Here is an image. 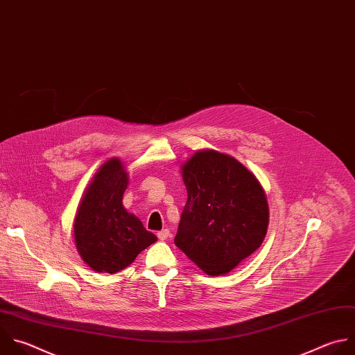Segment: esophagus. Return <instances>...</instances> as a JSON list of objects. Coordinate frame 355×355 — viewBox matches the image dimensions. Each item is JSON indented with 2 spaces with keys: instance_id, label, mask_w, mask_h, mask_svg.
I'll return each instance as SVG.
<instances>
[{
  "instance_id": "34e87169",
  "label": "esophagus",
  "mask_w": 355,
  "mask_h": 355,
  "mask_svg": "<svg viewBox=\"0 0 355 355\" xmlns=\"http://www.w3.org/2000/svg\"><path fill=\"white\" fill-rule=\"evenodd\" d=\"M168 235H170V230H168V228H164V230H162V231H159V232H157V237H159V240H160V241L167 240Z\"/></svg>"
}]
</instances>
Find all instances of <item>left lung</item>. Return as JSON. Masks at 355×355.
I'll return each mask as SVG.
<instances>
[{
    "label": "left lung",
    "instance_id": "obj_1",
    "mask_svg": "<svg viewBox=\"0 0 355 355\" xmlns=\"http://www.w3.org/2000/svg\"><path fill=\"white\" fill-rule=\"evenodd\" d=\"M182 180L188 200L174 243L206 275H227L265 240V191L239 160L216 150L196 152Z\"/></svg>",
    "mask_w": 355,
    "mask_h": 355
}]
</instances>
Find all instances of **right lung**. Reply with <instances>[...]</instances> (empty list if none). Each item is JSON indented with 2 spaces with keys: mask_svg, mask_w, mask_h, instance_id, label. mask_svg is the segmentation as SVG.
Here are the masks:
<instances>
[{
  "mask_svg": "<svg viewBox=\"0 0 355 355\" xmlns=\"http://www.w3.org/2000/svg\"><path fill=\"white\" fill-rule=\"evenodd\" d=\"M128 174L110 159L94 174L78 207L73 237L82 259L94 272L116 273L130 266L157 237L123 206Z\"/></svg>",
  "mask_w": 355,
  "mask_h": 355,
  "instance_id": "add662e5",
  "label": "right lung"
}]
</instances>
